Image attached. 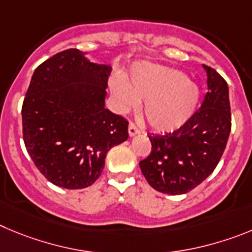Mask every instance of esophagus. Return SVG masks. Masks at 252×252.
Returning a JSON list of instances; mask_svg holds the SVG:
<instances>
[{
  "label": "esophagus",
  "instance_id": "34e87169",
  "mask_svg": "<svg viewBox=\"0 0 252 252\" xmlns=\"http://www.w3.org/2000/svg\"><path fill=\"white\" fill-rule=\"evenodd\" d=\"M128 131H129V135H130V137H134L135 134H138V133H139V128H138V126L133 123V122H130V123H129Z\"/></svg>",
  "mask_w": 252,
  "mask_h": 252
}]
</instances>
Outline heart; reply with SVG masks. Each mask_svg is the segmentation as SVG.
I'll return each instance as SVG.
<instances>
[{"label": "heart", "mask_w": 252, "mask_h": 252, "mask_svg": "<svg viewBox=\"0 0 252 252\" xmlns=\"http://www.w3.org/2000/svg\"><path fill=\"white\" fill-rule=\"evenodd\" d=\"M112 93L122 109L144 101L143 115L157 131L180 128L193 114L199 99L197 85L182 72L157 65H139L124 81H114Z\"/></svg>", "instance_id": "b5f03b06"}]
</instances>
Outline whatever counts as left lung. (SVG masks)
I'll return each instance as SVG.
<instances>
[{"instance_id":"obj_1","label":"left lung","mask_w":252,"mask_h":252,"mask_svg":"<svg viewBox=\"0 0 252 252\" xmlns=\"http://www.w3.org/2000/svg\"><path fill=\"white\" fill-rule=\"evenodd\" d=\"M201 108L171 133L148 135L152 151L139 162L143 176L154 189L183 194L193 189L215 171L231 131V108L225 79L212 67Z\"/></svg>"}]
</instances>
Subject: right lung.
<instances>
[{
    "mask_svg": "<svg viewBox=\"0 0 252 252\" xmlns=\"http://www.w3.org/2000/svg\"><path fill=\"white\" fill-rule=\"evenodd\" d=\"M110 70L67 49L33 72L22 104V134L31 159L55 186H92L108 151L128 139V121L104 106Z\"/></svg>",
    "mask_w": 252,
    "mask_h": 252,
    "instance_id": "obj_1",
    "label": "right lung"
}]
</instances>
